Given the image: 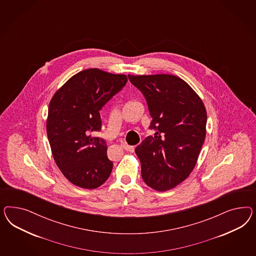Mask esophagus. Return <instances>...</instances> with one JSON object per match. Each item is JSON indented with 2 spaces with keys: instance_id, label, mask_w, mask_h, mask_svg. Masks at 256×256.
Listing matches in <instances>:
<instances>
[{
  "instance_id": "obj_1",
  "label": "esophagus",
  "mask_w": 256,
  "mask_h": 256,
  "mask_svg": "<svg viewBox=\"0 0 256 256\" xmlns=\"http://www.w3.org/2000/svg\"><path fill=\"white\" fill-rule=\"evenodd\" d=\"M121 146H122V148H123V149H124L126 151H130H130H132V150H133V148H132V146H128V144H126V142H123V144H121Z\"/></svg>"
}]
</instances>
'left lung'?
<instances>
[{"instance_id": "1", "label": "left lung", "mask_w": 256, "mask_h": 256, "mask_svg": "<svg viewBox=\"0 0 256 256\" xmlns=\"http://www.w3.org/2000/svg\"><path fill=\"white\" fill-rule=\"evenodd\" d=\"M128 82L98 68L80 71L54 94L48 105L46 134L62 174L74 185L93 190L108 178L112 162L101 130L100 110Z\"/></svg>"}]
</instances>
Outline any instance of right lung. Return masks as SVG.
<instances>
[{"label":"right lung","mask_w":256,"mask_h":256,"mask_svg":"<svg viewBox=\"0 0 256 256\" xmlns=\"http://www.w3.org/2000/svg\"><path fill=\"white\" fill-rule=\"evenodd\" d=\"M148 102L152 121L148 136L135 148L142 178L156 190L178 186L194 170L206 138V110L199 96L182 78L158 74L128 75Z\"/></svg>","instance_id":"obj_1"}]
</instances>
